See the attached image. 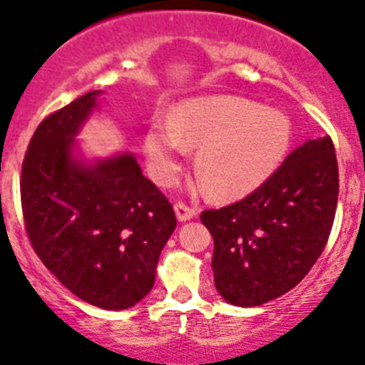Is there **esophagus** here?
Wrapping results in <instances>:
<instances>
[{
    "label": "esophagus",
    "instance_id": "1",
    "mask_svg": "<svg viewBox=\"0 0 365 365\" xmlns=\"http://www.w3.org/2000/svg\"><path fill=\"white\" fill-rule=\"evenodd\" d=\"M175 210H176V217H178V221H187L198 214V209H196V207L187 205L185 202H176Z\"/></svg>",
    "mask_w": 365,
    "mask_h": 365
}]
</instances>
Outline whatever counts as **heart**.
I'll return each mask as SVG.
<instances>
[{
  "label": "heart",
  "instance_id": "1",
  "mask_svg": "<svg viewBox=\"0 0 365 365\" xmlns=\"http://www.w3.org/2000/svg\"><path fill=\"white\" fill-rule=\"evenodd\" d=\"M292 142L286 115L240 97L185 101L173 122L155 120L145 149L160 176L171 175L185 144L200 145L196 171L207 190L236 198L259 187L284 158Z\"/></svg>",
  "mask_w": 365,
  "mask_h": 365
}]
</instances>
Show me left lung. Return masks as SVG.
Here are the masks:
<instances>
[{"label": "left lung", "instance_id": "left-lung-1", "mask_svg": "<svg viewBox=\"0 0 365 365\" xmlns=\"http://www.w3.org/2000/svg\"><path fill=\"white\" fill-rule=\"evenodd\" d=\"M339 165L329 136L308 140L243 200L202 212L214 237V284L234 306H259L297 286L335 220Z\"/></svg>", "mask_w": 365, "mask_h": 365}]
</instances>
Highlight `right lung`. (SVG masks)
<instances>
[{"label":"right lung","instance_id":"right-lung-1","mask_svg":"<svg viewBox=\"0 0 365 365\" xmlns=\"http://www.w3.org/2000/svg\"><path fill=\"white\" fill-rule=\"evenodd\" d=\"M97 93L37 125L21 165V209L30 245L71 294L102 309H125L151 292L176 216L131 155L73 162V135Z\"/></svg>","mask_w":365,"mask_h":365}]
</instances>
